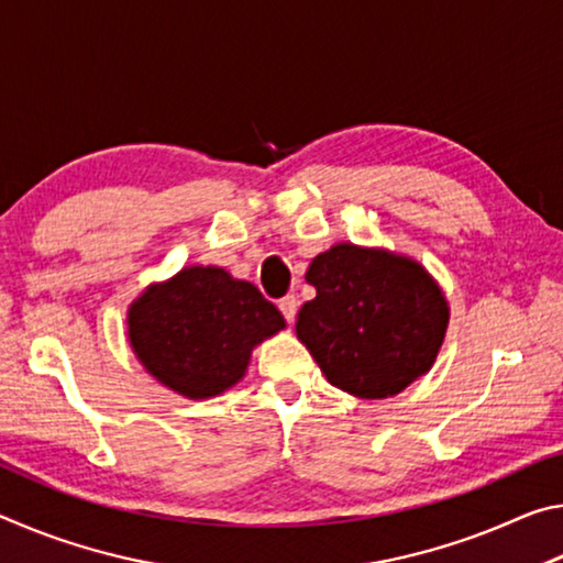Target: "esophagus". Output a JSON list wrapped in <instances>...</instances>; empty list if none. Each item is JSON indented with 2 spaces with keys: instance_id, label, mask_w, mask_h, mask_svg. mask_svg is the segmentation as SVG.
<instances>
[{
  "instance_id": "obj_1",
  "label": "esophagus",
  "mask_w": 563,
  "mask_h": 563,
  "mask_svg": "<svg viewBox=\"0 0 563 563\" xmlns=\"http://www.w3.org/2000/svg\"><path fill=\"white\" fill-rule=\"evenodd\" d=\"M278 308L283 312V318L292 322L295 320V312H298V300H295V295H285V298L278 302Z\"/></svg>"
}]
</instances>
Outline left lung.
I'll return each mask as SVG.
<instances>
[{"label":"left lung","instance_id":"obj_1","mask_svg":"<svg viewBox=\"0 0 563 563\" xmlns=\"http://www.w3.org/2000/svg\"><path fill=\"white\" fill-rule=\"evenodd\" d=\"M305 280L316 298L300 308L295 332L330 385L385 399L430 373L450 305L417 261L338 243L312 258Z\"/></svg>","mask_w":563,"mask_h":563}]
</instances>
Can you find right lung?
<instances>
[{
  "mask_svg": "<svg viewBox=\"0 0 563 563\" xmlns=\"http://www.w3.org/2000/svg\"><path fill=\"white\" fill-rule=\"evenodd\" d=\"M129 342L161 385L188 399L238 385L253 347L285 328L280 310L253 283L216 265H190L131 302Z\"/></svg>",
  "mask_w": 563,
  "mask_h": 563,
  "instance_id": "add662e5",
  "label": "right lung"
}]
</instances>
